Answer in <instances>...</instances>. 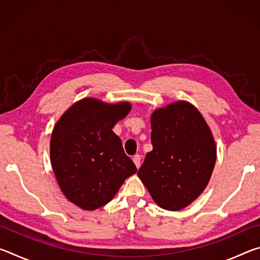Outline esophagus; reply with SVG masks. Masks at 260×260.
Listing matches in <instances>:
<instances>
[{
    "mask_svg": "<svg viewBox=\"0 0 260 260\" xmlns=\"http://www.w3.org/2000/svg\"><path fill=\"white\" fill-rule=\"evenodd\" d=\"M133 161H134V164L136 165V167H140V165H141V156L140 155H135L134 157H133Z\"/></svg>",
    "mask_w": 260,
    "mask_h": 260,
    "instance_id": "1",
    "label": "esophagus"
}]
</instances>
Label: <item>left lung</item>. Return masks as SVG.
Segmentation results:
<instances>
[{"label":"left lung","mask_w":260,"mask_h":260,"mask_svg":"<svg viewBox=\"0 0 260 260\" xmlns=\"http://www.w3.org/2000/svg\"><path fill=\"white\" fill-rule=\"evenodd\" d=\"M152 150L138 175L160 208L178 211L199 197L212 174L214 140L202 114L187 102L151 116Z\"/></svg>","instance_id":"1"}]
</instances>
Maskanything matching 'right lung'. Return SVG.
<instances>
[{
	"label": "right lung",
	"mask_w": 260,
	"mask_h": 260,
	"mask_svg": "<svg viewBox=\"0 0 260 260\" xmlns=\"http://www.w3.org/2000/svg\"><path fill=\"white\" fill-rule=\"evenodd\" d=\"M131 104H107L83 99L57 122L50 158L64 195L83 210H95L112 200L136 166L126 155L113 126L127 116Z\"/></svg>",
	"instance_id": "1"
}]
</instances>
